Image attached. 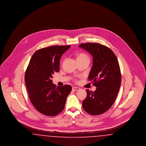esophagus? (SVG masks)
<instances>
[{
  "label": "esophagus",
  "instance_id": "obj_1",
  "mask_svg": "<svg viewBox=\"0 0 146 146\" xmlns=\"http://www.w3.org/2000/svg\"><path fill=\"white\" fill-rule=\"evenodd\" d=\"M80 89V88H78V87H76V86L73 87V90L79 91Z\"/></svg>",
  "mask_w": 146,
  "mask_h": 146
}]
</instances>
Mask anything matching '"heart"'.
Masks as SVG:
<instances>
[{
  "instance_id": "1",
  "label": "heart",
  "mask_w": 146,
  "mask_h": 146,
  "mask_svg": "<svg viewBox=\"0 0 146 146\" xmlns=\"http://www.w3.org/2000/svg\"><path fill=\"white\" fill-rule=\"evenodd\" d=\"M77 60H89V57L85 53H79L77 55Z\"/></svg>"
}]
</instances>
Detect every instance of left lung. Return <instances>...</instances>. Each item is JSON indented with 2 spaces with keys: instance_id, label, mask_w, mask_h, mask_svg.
I'll use <instances>...</instances> for the list:
<instances>
[{
  "instance_id": "1",
  "label": "left lung",
  "mask_w": 146,
  "mask_h": 146,
  "mask_svg": "<svg viewBox=\"0 0 146 146\" xmlns=\"http://www.w3.org/2000/svg\"><path fill=\"white\" fill-rule=\"evenodd\" d=\"M79 47L93 57L88 79L96 87L94 92L86 90L87 97L83 101V107L91 115H100L111 107L120 87L121 77L118 60L111 49L98 43H83Z\"/></svg>"
}]
</instances>
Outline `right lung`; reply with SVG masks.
<instances>
[{
	"label": "right lung",
	"instance_id": "1",
	"mask_svg": "<svg viewBox=\"0 0 146 146\" xmlns=\"http://www.w3.org/2000/svg\"><path fill=\"white\" fill-rule=\"evenodd\" d=\"M70 45H54L38 50L26 71L25 80L29 98L35 108L44 115L53 117L64 108L72 89L70 85L57 86L52 75L60 70V60Z\"/></svg>",
	"mask_w": 146,
	"mask_h": 146
}]
</instances>
